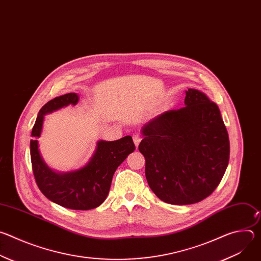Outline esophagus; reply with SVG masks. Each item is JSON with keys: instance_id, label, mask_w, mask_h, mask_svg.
Instances as JSON below:
<instances>
[{"instance_id": "34e87169", "label": "esophagus", "mask_w": 261, "mask_h": 261, "mask_svg": "<svg viewBox=\"0 0 261 261\" xmlns=\"http://www.w3.org/2000/svg\"><path fill=\"white\" fill-rule=\"evenodd\" d=\"M133 141H134V144H135L136 146H138V144H139L140 141H141V136H140L139 134H134V135H133Z\"/></svg>"}]
</instances>
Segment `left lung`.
I'll use <instances>...</instances> for the list:
<instances>
[{"mask_svg": "<svg viewBox=\"0 0 261 261\" xmlns=\"http://www.w3.org/2000/svg\"><path fill=\"white\" fill-rule=\"evenodd\" d=\"M185 107L146 123L138 145L145 177L156 196L170 204H192L218 187L229 161V138L216 103L186 91Z\"/></svg>", "mask_w": 261, "mask_h": 261, "instance_id": "8db88e82", "label": "left lung"}]
</instances>
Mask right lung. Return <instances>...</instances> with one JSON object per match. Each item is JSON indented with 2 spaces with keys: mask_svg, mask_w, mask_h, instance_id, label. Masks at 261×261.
<instances>
[{
  "mask_svg": "<svg viewBox=\"0 0 261 261\" xmlns=\"http://www.w3.org/2000/svg\"><path fill=\"white\" fill-rule=\"evenodd\" d=\"M77 101L75 93H69L42 106L32 130L34 138L31 139L30 152L34 177L43 195L64 207L87 211L105 200L117 168L134 152L135 144L129 135L116 141L101 140L93 158L84 168L64 174L49 169L40 156L38 140H36L40 136L44 115L69 104L75 105Z\"/></svg>",
  "mask_w": 261,
  "mask_h": 261,
  "instance_id": "1",
  "label": "right lung"
}]
</instances>
